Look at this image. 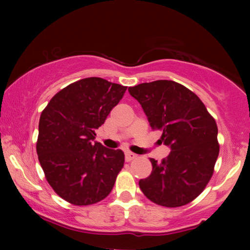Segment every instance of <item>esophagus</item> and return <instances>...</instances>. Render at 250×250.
<instances>
[{
    "label": "esophagus",
    "mask_w": 250,
    "mask_h": 250,
    "mask_svg": "<svg viewBox=\"0 0 250 250\" xmlns=\"http://www.w3.org/2000/svg\"><path fill=\"white\" fill-rule=\"evenodd\" d=\"M136 157H138V156H136L135 153H133V152L127 151V152L125 153V160H126V162H127V163H128V162H132V160L135 159Z\"/></svg>",
    "instance_id": "34e87169"
}]
</instances>
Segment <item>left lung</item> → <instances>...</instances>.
I'll return each instance as SVG.
<instances>
[{
  "label": "left lung",
  "mask_w": 250,
  "mask_h": 250,
  "mask_svg": "<svg viewBox=\"0 0 250 250\" xmlns=\"http://www.w3.org/2000/svg\"><path fill=\"white\" fill-rule=\"evenodd\" d=\"M128 92L172 150L160 163L150 158L152 172L140 180V189L164 207L191 203L209 182L220 153L214 117L192 91L174 81L142 83Z\"/></svg>",
  "instance_id": "obj_1"
}]
</instances>
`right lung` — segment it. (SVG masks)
<instances>
[{
  "label": "right lung",
  "instance_id": "right-lung-1",
  "mask_svg": "<svg viewBox=\"0 0 250 250\" xmlns=\"http://www.w3.org/2000/svg\"><path fill=\"white\" fill-rule=\"evenodd\" d=\"M127 86L100 77L83 78L58 92L42 111L36 151L58 196L76 206L104 199L124 166V152L93 142Z\"/></svg>",
  "mask_w": 250,
  "mask_h": 250
}]
</instances>
